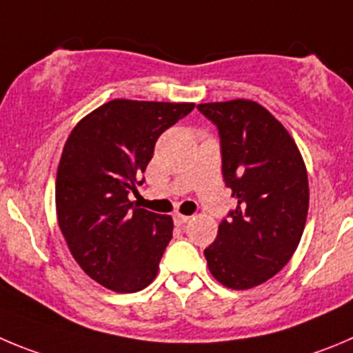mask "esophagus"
Listing matches in <instances>:
<instances>
[{
  "instance_id": "obj_1",
  "label": "esophagus",
  "mask_w": 353,
  "mask_h": 353,
  "mask_svg": "<svg viewBox=\"0 0 353 353\" xmlns=\"http://www.w3.org/2000/svg\"><path fill=\"white\" fill-rule=\"evenodd\" d=\"M192 221V217L190 216H183V214H174V223L176 225H186V223Z\"/></svg>"
}]
</instances>
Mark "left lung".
Returning a JSON list of instances; mask_svg holds the SVG:
<instances>
[{
	"label": "left lung",
	"instance_id": "obj_1",
	"mask_svg": "<svg viewBox=\"0 0 353 353\" xmlns=\"http://www.w3.org/2000/svg\"><path fill=\"white\" fill-rule=\"evenodd\" d=\"M199 110L219 128L223 177L239 200L203 254L219 284L245 291L276 275L298 249L308 174L291 134L256 101L205 102Z\"/></svg>",
	"mask_w": 353,
	"mask_h": 353
}]
</instances>
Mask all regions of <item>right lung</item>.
<instances>
[{
    "label": "right lung",
    "instance_id": "add662e5",
    "mask_svg": "<svg viewBox=\"0 0 353 353\" xmlns=\"http://www.w3.org/2000/svg\"><path fill=\"white\" fill-rule=\"evenodd\" d=\"M193 108L113 99L81 118L65 141L55 179L59 228L80 268L111 291L137 292L157 276L172 217L139 209L128 195L161 132Z\"/></svg>",
    "mask_w": 353,
    "mask_h": 353
}]
</instances>
